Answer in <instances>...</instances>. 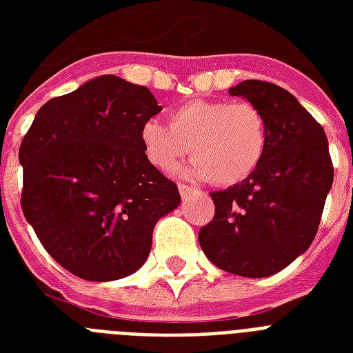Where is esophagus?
<instances>
[{
    "mask_svg": "<svg viewBox=\"0 0 353 353\" xmlns=\"http://www.w3.org/2000/svg\"><path fill=\"white\" fill-rule=\"evenodd\" d=\"M177 188H179V194H181L183 198H188V196H192V194H198V188L188 187V185H185V183H179Z\"/></svg>",
    "mask_w": 353,
    "mask_h": 353,
    "instance_id": "obj_1",
    "label": "esophagus"
}]
</instances>
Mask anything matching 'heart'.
I'll return each mask as SVG.
<instances>
[{
	"label": "heart",
	"instance_id": "heart-1",
	"mask_svg": "<svg viewBox=\"0 0 353 353\" xmlns=\"http://www.w3.org/2000/svg\"><path fill=\"white\" fill-rule=\"evenodd\" d=\"M268 122L249 102L192 101L168 113V126L150 119L141 128L146 159L176 170L192 148L188 176L236 185L252 176L268 152Z\"/></svg>",
	"mask_w": 353,
	"mask_h": 353
}]
</instances>
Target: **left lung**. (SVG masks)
Instances as JSON below:
<instances>
[{
    "label": "left lung",
    "mask_w": 353,
    "mask_h": 353,
    "mask_svg": "<svg viewBox=\"0 0 353 353\" xmlns=\"http://www.w3.org/2000/svg\"><path fill=\"white\" fill-rule=\"evenodd\" d=\"M268 122V152L245 181L210 194L216 214L199 245L216 268L263 279L288 268L317 234L334 183L328 137L290 91L262 80L229 90Z\"/></svg>",
    "instance_id": "obj_1"
}]
</instances>
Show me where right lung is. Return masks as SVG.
<instances>
[{
    "label": "right lung",
    "instance_id": "right-lung-1",
    "mask_svg": "<svg viewBox=\"0 0 353 353\" xmlns=\"http://www.w3.org/2000/svg\"><path fill=\"white\" fill-rule=\"evenodd\" d=\"M163 108L148 88L102 74L38 110L19 146L21 209L69 273L110 282L150 254L177 185L144 155L141 128Z\"/></svg>",
    "mask_w": 353,
    "mask_h": 353
}]
</instances>
